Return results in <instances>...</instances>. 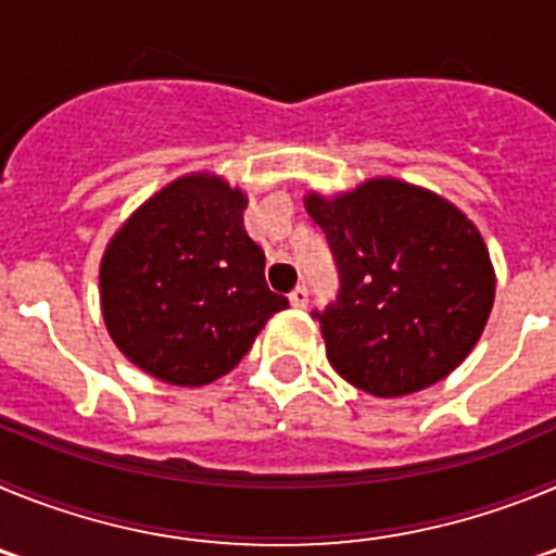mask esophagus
I'll use <instances>...</instances> for the list:
<instances>
[{
	"instance_id": "obj_1",
	"label": "esophagus",
	"mask_w": 556,
	"mask_h": 556,
	"mask_svg": "<svg viewBox=\"0 0 556 556\" xmlns=\"http://www.w3.org/2000/svg\"><path fill=\"white\" fill-rule=\"evenodd\" d=\"M289 303H292L294 308H306L308 306V289L306 287H294L292 292H289Z\"/></svg>"
}]
</instances>
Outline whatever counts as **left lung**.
Here are the masks:
<instances>
[{
    "label": "left lung",
    "instance_id": "8db88e82",
    "mask_svg": "<svg viewBox=\"0 0 556 556\" xmlns=\"http://www.w3.org/2000/svg\"><path fill=\"white\" fill-rule=\"evenodd\" d=\"M339 269L314 312L328 362L378 397L420 392L465 362L488 326L495 273L476 225L434 191L376 178L339 198L308 194Z\"/></svg>",
    "mask_w": 556,
    "mask_h": 556
}]
</instances>
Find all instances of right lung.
Returning <instances> with one entry per match:
<instances>
[{
  "label": "right lung",
  "mask_w": 556,
  "mask_h": 556,
  "mask_svg": "<svg viewBox=\"0 0 556 556\" xmlns=\"http://www.w3.org/2000/svg\"><path fill=\"white\" fill-rule=\"evenodd\" d=\"M244 208L248 198L217 175H184L108 242L100 264L108 333L166 384L217 381L289 306L264 281V250L244 230Z\"/></svg>",
  "instance_id": "add662e5"
}]
</instances>
